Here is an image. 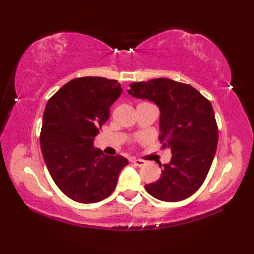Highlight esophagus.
<instances>
[{
    "instance_id": "esophagus-1",
    "label": "esophagus",
    "mask_w": 254,
    "mask_h": 254,
    "mask_svg": "<svg viewBox=\"0 0 254 254\" xmlns=\"http://www.w3.org/2000/svg\"><path fill=\"white\" fill-rule=\"evenodd\" d=\"M132 164L137 166V167H143L145 165V161L139 160V159H132Z\"/></svg>"
}]
</instances>
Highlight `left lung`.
Wrapping results in <instances>:
<instances>
[{"mask_svg":"<svg viewBox=\"0 0 254 254\" xmlns=\"http://www.w3.org/2000/svg\"><path fill=\"white\" fill-rule=\"evenodd\" d=\"M130 87L131 96L158 106L159 141L172 153L159 179L145 189L160 201L186 199L203 185L216 153L218 127L212 104L191 85L169 78L132 83Z\"/></svg>","mask_w":254,"mask_h":254,"instance_id":"1","label":"left lung"}]
</instances>
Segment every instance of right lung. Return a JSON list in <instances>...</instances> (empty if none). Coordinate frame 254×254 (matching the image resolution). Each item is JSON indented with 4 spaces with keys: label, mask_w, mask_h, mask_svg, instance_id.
I'll list each match as a JSON object with an SVG mask.
<instances>
[{
    "label": "right lung",
    "mask_w": 254,
    "mask_h": 254,
    "mask_svg": "<svg viewBox=\"0 0 254 254\" xmlns=\"http://www.w3.org/2000/svg\"><path fill=\"white\" fill-rule=\"evenodd\" d=\"M122 93L116 79L78 77L59 89L46 106L40 146L58 188L75 202L102 201L115 191L128 161L94 147V139L109 119Z\"/></svg>",
    "instance_id": "add662e5"
}]
</instances>
